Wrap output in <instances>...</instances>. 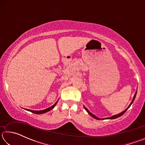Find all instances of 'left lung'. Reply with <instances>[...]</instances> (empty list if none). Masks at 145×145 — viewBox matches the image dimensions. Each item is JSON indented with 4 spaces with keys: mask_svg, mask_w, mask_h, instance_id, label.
Returning <instances> with one entry per match:
<instances>
[{
    "mask_svg": "<svg viewBox=\"0 0 145 145\" xmlns=\"http://www.w3.org/2000/svg\"><path fill=\"white\" fill-rule=\"evenodd\" d=\"M136 94H137V91H136V93H135V94H134V97H133V99H132V100L131 103V104H130V105H129L128 107H127L125 110H124L123 111L121 112V113H119V114H116V115H114V116H111V117H109V118H103V119H115V118H118V117H120V116H122V115L123 114L125 113V112L127 111V109H128L130 107H131V105H132V103H133V102H134V99H135V98H136ZM84 109H85L86 111L88 112V114H89V115H91V116L93 118H94L97 119V120H102V119H100V118H99L97 117L96 116H95V115L93 114H92L91 112H90L89 111V110H88V109H87V108L86 107H84Z\"/></svg>",
    "mask_w": 145,
    "mask_h": 145,
    "instance_id": "8db88e82",
    "label": "left lung"
}]
</instances>
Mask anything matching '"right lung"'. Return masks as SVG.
Here are the masks:
<instances>
[{
	"label": "right lung",
	"mask_w": 145,
	"mask_h": 145,
	"mask_svg": "<svg viewBox=\"0 0 145 145\" xmlns=\"http://www.w3.org/2000/svg\"><path fill=\"white\" fill-rule=\"evenodd\" d=\"M58 102V100L57 102H56L52 106H51L50 107L47 108V109H44V110H41V111H33V110H30V109H25V110H27V111H30L31 112H33V113H34V114H43V113H45V112H48L49 111H50V110H52L54 107L56 106V105L57 104V103Z\"/></svg>",
	"instance_id": "1"
}]
</instances>
